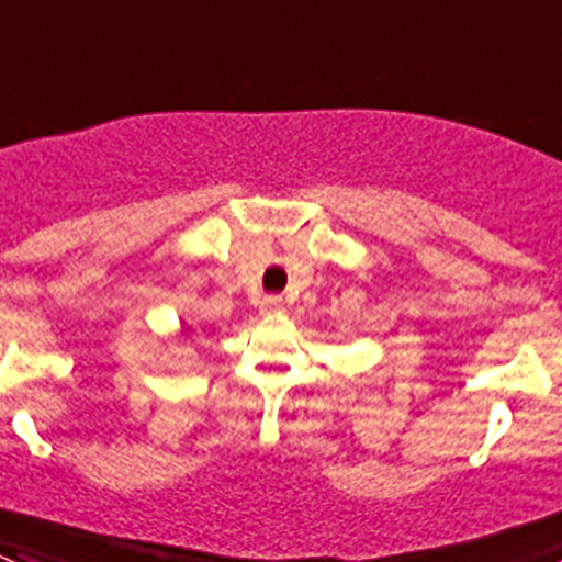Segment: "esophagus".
<instances>
[{"label": "esophagus", "mask_w": 562, "mask_h": 562, "mask_svg": "<svg viewBox=\"0 0 562 562\" xmlns=\"http://www.w3.org/2000/svg\"><path fill=\"white\" fill-rule=\"evenodd\" d=\"M282 311H285V302H282L280 296H266V300L260 302L262 316H274V313H282Z\"/></svg>", "instance_id": "esophagus-1"}]
</instances>
